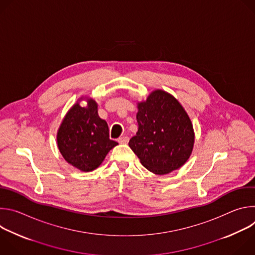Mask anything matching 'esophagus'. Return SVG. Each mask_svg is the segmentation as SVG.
<instances>
[{
    "mask_svg": "<svg viewBox=\"0 0 255 255\" xmlns=\"http://www.w3.org/2000/svg\"><path fill=\"white\" fill-rule=\"evenodd\" d=\"M128 141H129V137H127V136H123L118 139V142L121 144H126V143H128Z\"/></svg>",
    "mask_w": 255,
    "mask_h": 255,
    "instance_id": "esophagus-1",
    "label": "esophagus"
}]
</instances>
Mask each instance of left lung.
Listing matches in <instances>:
<instances>
[{
  "label": "left lung",
  "mask_w": 255,
  "mask_h": 255,
  "mask_svg": "<svg viewBox=\"0 0 255 255\" xmlns=\"http://www.w3.org/2000/svg\"><path fill=\"white\" fill-rule=\"evenodd\" d=\"M138 131L129 146L141 164L155 174H166L183 166L195 142L192 122L170 94L153 91L137 105Z\"/></svg>",
  "instance_id": "8db88e82"
}]
</instances>
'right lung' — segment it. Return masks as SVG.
I'll list each match as a JSON object with an SVG mask.
<instances>
[{"instance_id": "obj_1", "label": "right lung", "mask_w": 255, "mask_h": 255, "mask_svg": "<svg viewBox=\"0 0 255 255\" xmlns=\"http://www.w3.org/2000/svg\"><path fill=\"white\" fill-rule=\"evenodd\" d=\"M87 107L75 104L58 131L57 146L63 158L82 171L96 169L118 143L109 138V127L98 115V105L86 99Z\"/></svg>"}]
</instances>
